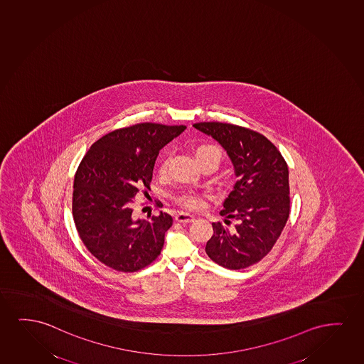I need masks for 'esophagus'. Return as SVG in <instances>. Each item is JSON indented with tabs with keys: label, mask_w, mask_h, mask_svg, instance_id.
Instances as JSON below:
<instances>
[{
	"label": "esophagus",
	"mask_w": 364,
	"mask_h": 364,
	"mask_svg": "<svg viewBox=\"0 0 364 364\" xmlns=\"http://www.w3.org/2000/svg\"><path fill=\"white\" fill-rule=\"evenodd\" d=\"M195 218L193 215L185 214V213H180V214L175 216V221H178L180 224H190L194 221Z\"/></svg>",
	"instance_id": "esophagus-1"
}]
</instances>
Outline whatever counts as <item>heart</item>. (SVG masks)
Masks as SVG:
<instances>
[{"mask_svg":"<svg viewBox=\"0 0 364 364\" xmlns=\"http://www.w3.org/2000/svg\"><path fill=\"white\" fill-rule=\"evenodd\" d=\"M196 158L199 160L204 159H214L218 161L219 164L220 159H221V150L216 146V145L206 144L201 145L198 149H196ZM169 156H165L161 164L159 166L160 174H165L166 170H168V165H169ZM176 203L183 206L185 209L188 210H198L203 206V200L200 199L198 195L191 191L188 193H181L178 195L176 198Z\"/></svg>","mask_w":364,"mask_h":364,"instance_id":"b5f03b06","label":"heart"}]
</instances>
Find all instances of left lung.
<instances>
[{
  "label": "left lung",
  "mask_w": 364,
  "mask_h": 364,
  "mask_svg": "<svg viewBox=\"0 0 364 364\" xmlns=\"http://www.w3.org/2000/svg\"><path fill=\"white\" fill-rule=\"evenodd\" d=\"M194 128L226 150L237 178L221 216L237 220L235 229L214 223L205 251L225 269L257 264L274 247L289 215V168L266 136L239 125L203 122Z\"/></svg>",
  "instance_id": "1"
}]
</instances>
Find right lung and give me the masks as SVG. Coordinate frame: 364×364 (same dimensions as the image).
Segmentation results:
<instances>
[{
	"instance_id": "1",
	"label": "right lung",
	"mask_w": 364,
	"mask_h": 364,
	"mask_svg": "<svg viewBox=\"0 0 364 364\" xmlns=\"http://www.w3.org/2000/svg\"><path fill=\"white\" fill-rule=\"evenodd\" d=\"M185 125L140 123L110 132L90 146L75 175L72 211L85 247L119 272L144 269L160 255L173 218L135 220L133 199L150 189L159 150Z\"/></svg>"
}]
</instances>
